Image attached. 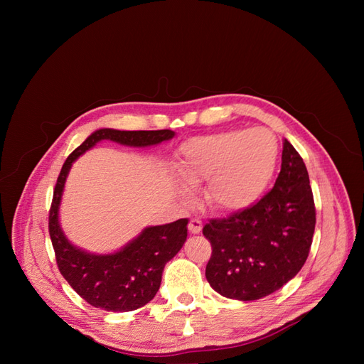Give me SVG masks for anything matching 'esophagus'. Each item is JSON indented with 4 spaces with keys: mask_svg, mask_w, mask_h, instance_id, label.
I'll return each mask as SVG.
<instances>
[{
    "mask_svg": "<svg viewBox=\"0 0 364 364\" xmlns=\"http://www.w3.org/2000/svg\"><path fill=\"white\" fill-rule=\"evenodd\" d=\"M202 228H203L202 220H199V218H191V220H190L188 229H190L191 234H199L200 230H202Z\"/></svg>",
    "mask_w": 364,
    "mask_h": 364,
    "instance_id": "esophagus-1",
    "label": "esophagus"
}]
</instances>
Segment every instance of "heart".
Instances as JSON below:
<instances>
[{"instance_id":"heart-1","label":"heart","mask_w":364,"mask_h":364,"mask_svg":"<svg viewBox=\"0 0 364 364\" xmlns=\"http://www.w3.org/2000/svg\"><path fill=\"white\" fill-rule=\"evenodd\" d=\"M279 155L270 130H226L182 144L176 171L188 186L206 181L205 200L217 213H237L255 205L273 178ZM190 197V190L182 188Z\"/></svg>"}]
</instances>
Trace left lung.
Wrapping results in <instances>:
<instances>
[{"label":"left lung","instance_id":"left-lung-1","mask_svg":"<svg viewBox=\"0 0 364 364\" xmlns=\"http://www.w3.org/2000/svg\"><path fill=\"white\" fill-rule=\"evenodd\" d=\"M314 226L306 167L284 139L273 188L253 206L205 225L203 235L213 246L205 272L209 285L237 301H257L279 290L305 264Z\"/></svg>","mask_w":364,"mask_h":364}]
</instances>
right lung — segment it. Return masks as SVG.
Returning a JSON list of instances; mask_svg holds the SVG:
<instances>
[{"label":"right lung","mask_w":364,"mask_h":364,"mask_svg":"<svg viewBox=\"0 0 364 364\" xmlns=\"http://www.w3.org/2000/svg\"><path fill=\"white\" fill-rule=\"evenodd\" d=\"M173 136V130L98 129L63 164L50 209V237L62 277L95 308L124 313L149 304L159 290L165 264L186 241L188 218L142 229L138 237L112 253H91L77 247L65 235L59 222L62 194L73 164L105 139L129 147H151Z\"/></svg>","instance_id":"right-lung-1"}]
</instances>
